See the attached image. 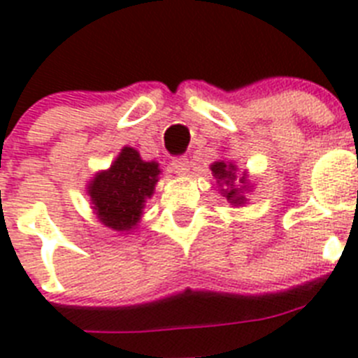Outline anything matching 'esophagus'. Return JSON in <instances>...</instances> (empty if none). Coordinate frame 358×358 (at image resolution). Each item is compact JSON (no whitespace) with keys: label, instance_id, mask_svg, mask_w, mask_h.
I'll use <instances>...</instances> for the list:
<instances>
[{"label":"esophagus","instance_id":"1","mask_svg":"<svg viewBox=\"0 0 358 358\" xmlns=\"http://www.w3.org/2000/svg\"><path fill=\"white\" fill-rule=\"evenodd\" d=\"M172 170L176 173H179V176H182V173H186L188 172V169H189V164H188V157L186 156H177V157H173L172 159Z\"/></svg>","mask_w":358,"mask_h":358}]
</instances>
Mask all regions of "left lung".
I'll return each instance as SVG.
<instances>
[{"instance_id":"1","label":"left lung","mask_w":358,"mask_h":358,"mask_svg":"<svg viewBox=\"0 0 358 358\" xmlns=\"http://www.w3.org/2000/svg\"><path fill=\"white\" fill-rule=\"evenodd\" d=\"M211 172H213V176L217 177L218 181H224L226 185H231V182L235 181V177H236L235 166H233V164H226L224 161H217V163L211 164ZM240 182H243V177L240 179ZM224 197H226L229 202H233V204H242L243 202V197H240L238 189L236 188H231L229 192L224 189Z\"/></svg>"}]
</instances>
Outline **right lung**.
<instances>
[{
  "label": "right lung",
  "mask_w": 358,
  "mask_h": 358,
  "mask_svg": "<svg viewBox=\"0 0 358 358\" xmlns=\"http://www.w3.org/2000/svg\"><path fill=\"white\" fill-rule=\"evenodd\" d=\"M159 176L157 163H147L125 147L107 172L90 185L91 201L100 222L116 231H129L140 220L145 199L150 197Z\"/></svg>",
  "instance_id": "obj_1"
}]
</instances>
